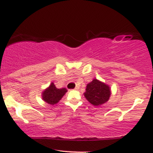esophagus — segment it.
Listing matches in <instances>:
<instances>
[{"label": "esophagus", "instance_id": "1", "mask_svg": "<svg viewBox=\"0 0 153 153\" xmlns=\"http://www.w3.org/2000/svg\"><path fill=\"white\" fill-rule=\"evenodd\" d=\"M79 86H76L74 88V90H79Z\"/></svg>", "mask_w": 153, "mask_h": 153}]
</instances>
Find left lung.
<instances>
[{"mask_svg":"<svg viewBox=\"0 0 153 153\" xmlns=\"http://www.w3.org/2000/svg\"><path fill=\"white\" fill-rule=\"evenodd\" d=\"M110 95L109 86L95 79L87 85L84 93V96L88 101L94 106L105 103L109 99Z\"/></svg>","mask_w":153,"mask_h":153,"instance_id":"left-lung-1","label":"left lung"}]
</instances>
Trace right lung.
Listing matches in <instances>:
<instances>
[{
  "label": "right lung",
  "instance_id": "1",
  "mask_svg": "<svg viewBox=\"0 0 153 153\" xmlns=\"http://www.w3.org/2000/svg\"><path fill=\"white\" fill-rule=\"evenodd\" d=\"M67 92L66 88H57L53 83L42 93V99L47 103L53 105L57 104Z\"/></svg>",
  "mask_w": 153,
  "mask_h": 153
}]
</instances>
